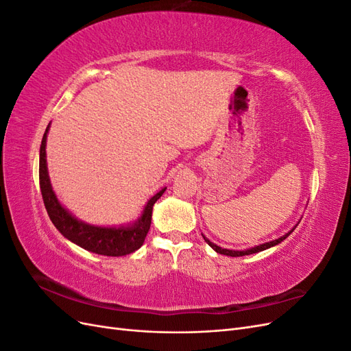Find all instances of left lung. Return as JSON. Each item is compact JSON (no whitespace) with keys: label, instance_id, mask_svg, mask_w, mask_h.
<instances>
[{"label":"left lung","instance_id":"obj_1","mask_svg":"<svg viewBox=\"0 0 351 351\" xmlns=\"http://www.w3.org/2000/svg\"><path fill=\"white\" fill-rule=\"evenodd\" d=\"M295 228V227H294ZM293 228V230H294ZM293 230L290 231V232H287L285 236H282V237H280V239H277V240H272V241H269V243H263V244H259V246H256V247H252V249H247V250H228V249H222V247H219V246H217V244H214L212 241H209L205 236H204V239H205V241L209 244V246L214 249L217 253H221V254H227V256H232V258H237V256H246V254H252V253H258V252H262V250H265V249H269V247H272V246H275V244H278V243H281L282 240H285L287 237H289L291 232H293Z\"/></svg>","mask_w":351,"mask_h":351}]
</instances>
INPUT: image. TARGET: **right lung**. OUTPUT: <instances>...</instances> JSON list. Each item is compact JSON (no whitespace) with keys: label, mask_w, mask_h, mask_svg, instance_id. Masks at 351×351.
<instances>
[{"label":"right lung","mask_w":351,"mask_h":351,"mask_svg":"<svg viewBox=\"0 0 351 351\" xmlns=\"http://www.w3.org/2000/svg\"><path fill=\"white\" fill-rule=\"evenodd\" d=\"M49 125L42 137L40 152H39V186L44 205L49 215V219L56 228L62 236L70 241L76 243L77 246L86 249L89 252L104 254V256H124V254L133 253L139 249L145 237L149 231L151 219H152V208L155 202L162 196L165 189L158 192L154 197L147 202L142 217L137 219L130 227H120V228H108V227H95L84 224V222L74 218L67 209L61 206L56 193L52 192V187L48 177L47 168V133Z\"/></svg>","instance_id":"right-lung-1"}]
</instances>
